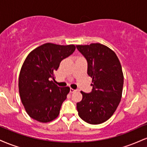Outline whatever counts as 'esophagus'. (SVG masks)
I'll return each instance as SVG.
<instances>
[{
  "label": "esophagus",
  "mask_w": 147,
  "mask_h": 147,
  "mask_svg": "<svg viewBox=\"0 0 147 147\" xmlns=\"http://www.w3.org/2000/svg\"><path fill=\"white\" fill-rule=\"evenodd\" d=\"M76 91V90H75V89H73V88H70V92H75Z\"/></svg>",
  "instance_id": "obj_1"
}]
</instances>
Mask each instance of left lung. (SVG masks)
I'll return each mask as SVG.
<instances>
[{"instance_id":"obj_1","label":"left lung","mask_w":147,"mask_h":147,"mask_svg":"<svg viewBox=\"0 0 147 147\" xmlns=\"http://www.w3.org/2000/svg\"><path fill=\"white\" fill-rule=\"evenodd\" d=\"M87 61V73L92 79V91H81L82 100L77 103L79 116L90 124L106 122L113 115L121 101L124 76L115 52L100 43L77 45Z\"/></svg>"}]
</instances>
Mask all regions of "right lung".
I'll use <instances>...</instances> for the list:
<instances>
[{
    "instance_id": "obj_1",
    "label": "right lung",
    "mask_w": 147,
    "mask_h": 147,
    "mask_svg": "<svg viewBox=\"0 0 147 147\" xmlns=\"http://www.w3.org/2000/svg\"><path fill=\"white\" fill-rule=\"evenodd\" d=\"M75 50L74 45L48 43L34 49L25 59L20 72L18 89L22 104L32 119L46 123L58 117L70 88L59 87L52 80L55 81V72L61 61Z\"/></svg>"
}]
</instances>
